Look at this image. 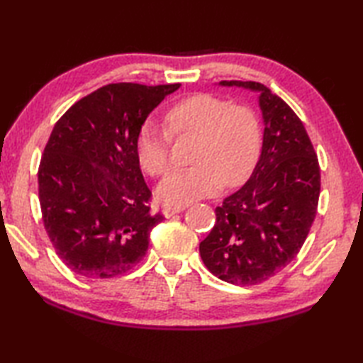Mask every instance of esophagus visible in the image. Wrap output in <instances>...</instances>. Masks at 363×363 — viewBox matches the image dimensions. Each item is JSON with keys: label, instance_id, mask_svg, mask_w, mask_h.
I'll use <instances>...</instances> for the list:
<instances>
[{"label": "esophagus", "instance_id": "1", "mask_svg": "<svg viewBox=\"0 0 363 363\" xmlns=\"http://www.w3.org/2000/svg\"><path fill=\"white\" fill-rule=\"evenodd\" d=\"M184 209V206H164L163 208V214L167 217H172V216H175V214H179V213H182Z\"/></svg>", "mask_w": 363, "mask_h": 363}]
</instances>
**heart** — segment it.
Instances as JSON below:
<instances>
[{"label":"heart","mask_w":363,"mask_h":363,"mask_svg":"<svg viewBox=\"0 0 363 363\" xmlns=\"http://www.w3.org/2000/svg\"><path fill=\"white\" fill-rule=\"evenodd\" d=\"M166 127L146 121L135 141L136 157L147 174L163 175L171 164L172 135H199L194 166L177 169L158 186L166 206H186L214 196L223 186L244 183L255 169L262 146L259 118L248 107L233 106L209 93L191 94L166 111Z\"/></svg>","instance_id":"b5f03b06"}]
</instances>
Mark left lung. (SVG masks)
<instances>
[{
	"label": "left lung",
	"mask_w": 363,
	"mask_h": 363,
	"mask_svg": "<svg viewBox=\"0 0 363 363\" xmlns=\"http://www.w3.org/2000/svg\"><path fill=\"white\" fill-rule=\"evenodd\" d=\"M220 85L259 91L265 128L252 177L216 208L200 256L225 283L256 286L283 270L308 238L318 206L320 166L301 119L279 96L252 80Z\"/></svg>",
	"instance_id": "1"
}]
</instances>
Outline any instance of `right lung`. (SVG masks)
<instances>
[{"label": "right lung", "instance_id": "obj_1", "mask_svg": "<svg viewBox=\"0 0 363 363\" xmlns=\"http://www.w3.org/2000/svg\"><path fill=\"white\" fill-rule=\"evenodd\" d=\"M180 84H108L55 123L38 166V199L55 253L77 275H124L146 256L152 192L135 141L149 113Z\"/></svg>", "mask_w": 363, "mask_h": 363}]
</instances>
